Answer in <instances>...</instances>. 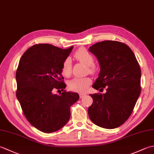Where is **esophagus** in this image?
I'll use <instances>...</instances> for the list:
<instances>
[{"mask_svg": "<svg viewBox=\"0 0 154 154\" xmlns=\"http://www.w3.org/2000/svg\"><path fill=\"white\" fill-rule=\"evenodd\" d=\"M85 95H86V94H85V93H81V94H79V97H80L81 99H82V98H83Z\"/></svg>", "mask_w": 154, "mask_h": 154, "instance_id": "esophagus-1", "label": "esophagus"}]
</instances>
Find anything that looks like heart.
I'll list each match as a JSON object with an SVG mask.
<instances>
[{
  "instance_id": "b5f03b06",
  "label": "heart",
  "mask_w": 154,
  "mask_h": 154,
  "mask_svg": "<svg viewBox=\"0 0 154 154\" xmlns=\"http://www.w3.org/2000/svg\"><path fill=\"white\" fill-rule=\"evenodd\" d=\"M74 57L77 60L87 65L88 71L90 73L94 74L96 73L97 67L93 64L94 57L85 48H80L75 52ZM71 59L67 57L63 61L62 65V73L65 76H69L71 72ZM91 83V79L89 77L78 78L75 77L69 81L68 86L69 89L75 92L82 93L85 91Z\"/></svg>"
}]
</instances>
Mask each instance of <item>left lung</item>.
<instances>
[{"label":"left lung","instance_id":"8db88e82","mask_svg":"<svg viewBox=\"0 0 154 154\" xmlns=\"http://www.w3.org/2000/svg\"><path fill=\"white\" fill-rule=\"evenodd\" d=\"M97 57L100 71L93 87L106 88L104 94H90L93 103L88 109L96 125L114 129L131 115L141 92V69L134 54L125 44L106 40L94 44L89 50Z\"/></svg>","mask_w":154,"mask_h":154}]
</instances>
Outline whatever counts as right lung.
Returning <instances> with one entry per match:
<instances>
[{
	"mask_svg": "<svg viewBox=\"0 0 154 154\" xmlns=\"http://www.w3.org/2000/svg\"><path fill=\"white\" fill-rule=\"evenodd\" d=\"M73 46L61 49L39 44L26 51L16 73V97L25 117L35 128L45 133L61 129L70 119L71 105L79 100L77 93L67 92L62 65ZM55 89L64 91L53 94Z\"/></svg>",
	"mask_w": 154,
	"mask_h": 154,
	"instance_id": "1",
	"label": "right lung"
}]
</instances>
